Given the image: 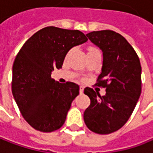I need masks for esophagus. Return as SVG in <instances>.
<instances>
[{
  "mask_svg": "<svg viewBox=\"0 0 153 153\" xmlns=\"http://www.w3.org/2000/svg\"><path fill=\"white\" fill-rule=\"evenodd\" d=\"M83 89H84L83 86H80V87H79V92H80V94H82V93H83Z\"/></svg>",
  "mask_w": 153,
  "mask_h": 153,
  "instance_id": "34e87169",
  "label": "esophagus"
}]
</instances>
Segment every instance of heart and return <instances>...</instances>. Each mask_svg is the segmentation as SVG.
Segmentation results:
<instances>
[{"label":"heart","instance_id":"heart-1","mask_svg":"<svg viewBox=\"0 0 153 153\" xmlns=\"http://www.w3.org/2000/svg\"><path fill=\"white\" fill-rule=\"evenodd\" d=\"M95 49V48H93V47H91V48H90L89 49Z\"/></svg>","mask_w":153,"mask_h":153}]
</instances>
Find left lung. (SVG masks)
Instances as JSON below:
<instances>
[{
    "label": "left lung",
    "instance_id": "obj_1",
    "mask_svg": "<svg viewBox=\"0 0 153 153\" xmlns=\"http://www.w3.org/2000/svg\"><path fill=\"white\" fill-rule=\"evenodd\" d=\"M103 51L102 72L95 85L104 88L100 96L86 87L91 99L83 113L86 126L95 133L110 134L125 126L141 94V65L136 51L123 36L112 30L93 31L86 35Z\"/></svg>",
    "mask_w": 153,
    "mask_h": 153
}]
</instances>
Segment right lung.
<instances>
[{
	"instance_id": "add662e5",
	"label": "right lung",
	"mask_w": 153,
	"mask_h": 153,
	"mask_svg": "<svg viewBox=\"0 0 153 153\" xmlns=\"http://www.w3.org/2000/svg\"><path fill=\"white\" fill-rule=\"evenodd\" d=\"M87 40L79 30L49 26L35 33L18 52L13 64L12 93L23 118L36 131L51 132L64 124L79 86L56 82L51 72L62 68L71 48Z\"/></svg>"
}]
</instances>
